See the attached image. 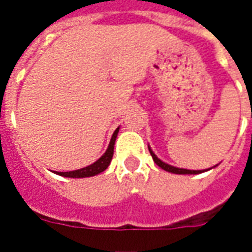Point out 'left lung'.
<instances>
[{"label": "left lung", "instance_id": "8db88e82", "mask_svg": "<svg viewBox=\"0 0 252 252\" xmlns=\"http://www.w3.org/2000/svg\"><path fill=\"white\" fill-rule=\"evenodd\" d=\"M150 150V154H151V157H153L154 162L158 164L160 169L166 170V171H169V173H174V174H200V173H204V171H208V170H188V169H178V167H174V166H170V164L164 163L162 162L160 159L153 153V150L148 147Z\"/></svg>", "mask_w": 252, "mask_h": 252}]
</instances>
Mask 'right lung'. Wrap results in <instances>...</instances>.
I'll return each instance as SVG.
<instances>
[{"mask_svg":"<svg viewBox=\"0 0 252 252\" xmlns=\"http://www.w3.org/2000/svg\"><path fill=\"white\" fill-rule=\"evenodd\" d=\"M117 133H119V128L113 132L109 146H108V150H106L104 155H102L98 160H95L93 164L86 166V167H83V169L74 170V171H66V173L57 171V174L62 175V177H68V178H86V177H93V175H97L99 174V173H102L104 170L108 169V166L110 164V160H112V157H113V150H115V142L116 137H117Z\"/></svg>","mask_w":252,"mask_h":252,"instance_id":"right-lung-1","label":"right lung"}]
</instances>
